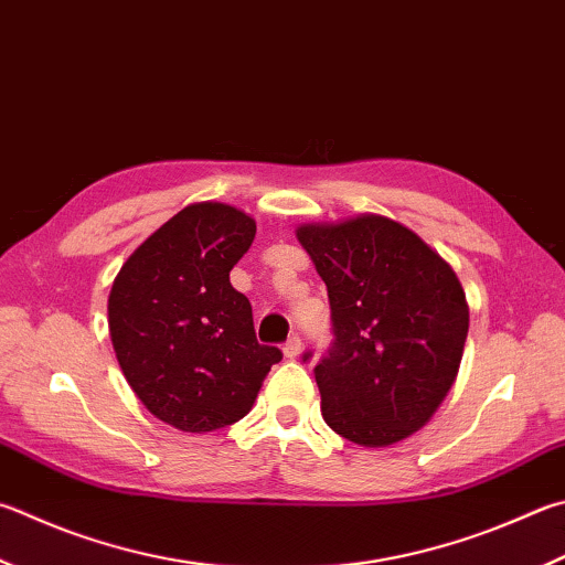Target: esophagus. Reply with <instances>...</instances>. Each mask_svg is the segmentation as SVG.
Segmentation results:
<instances>
[{
    "mask_svg": "<svg viewBox=\"0 0 565 565\" xmlns=\"http://www.w3.org/2000/svg\"><path fill=\"white\" fill-rule=\"evenodd\" d=\"M299 353H301V338L294 333L289 341H286V345H284V355L289 358V361H294V358L299 355Z\"/></svg>",
    "mask_w": 565,
    "mask_h": 565,
    "instance_id": "34e87169",
    "label": "esophagus"
}]
</instances>
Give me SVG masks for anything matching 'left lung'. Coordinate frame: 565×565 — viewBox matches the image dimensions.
I'll return each mask as SVG.
<instances>
[{"instance_id": "obj_1", "label": "left lung", "mask_w": 565, "mask_h": 565, "mask_svg": "<svg viewBox=\"0 0 565 565\" xmlns=\"http://www.w3.org/2000/svg\"><path fill=\"white\" fill-rule=\"evenodd\" d=\"M296 239L331 301L335 341L313 371L326 425L363 447L403 443L457 381L469 331L457 274L381 214L299 224Z\"/></svg>"}]
</instances>
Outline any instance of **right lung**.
I'll return each instance as SVG.
<instances>
[{
	"label": "right lung",
	"mask_w": 565,
	"mask_h": 565,
	"mask_svg": "<svg viewBox=\"0 0 565 565\" xmlns=\"http://www.w3.org/2000/svg\"><path fill=\"white\" fill-rule=\"evenodd\" d=\"M256 222L224 202H194L132 252L113 281V351L138 399L182 433H212L249 413L281 351L254 335L252 303L230 284Z\"/></svg>",
	"instance_id": "obj_1"
}]
</instances>
